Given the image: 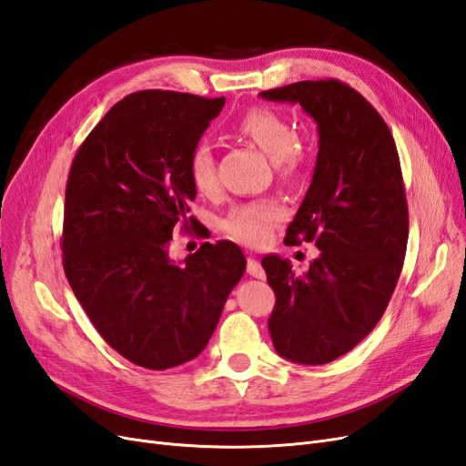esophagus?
I'll return each mask as SVG.
<instances>
[{"instance_id": "esophagus-1", "label": "esophagus", "mask_w": 466, "mask_h": 466, "mask_svg": "<svg viewBox=\"0 0 466 466\" xmlns=\"http://www.w3.org/2000/svg\"><path fill=\"white\" fill-rule=\"evenodd\" d=\"M247 272H248L252 278H258V279H264V278H266V272H264L262 264H260L258 260H255V258H248V260H247Z\"/></svg>"}]
</instances>
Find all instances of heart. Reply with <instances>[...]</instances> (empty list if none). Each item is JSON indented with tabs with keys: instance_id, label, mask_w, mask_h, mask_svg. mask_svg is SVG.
Here are the masks:
<instances>
[{
	"instance_id": "heart-1",
	"label": "heart",
	"mask_w": 466,
	"mask_h": 466,
	"mask_svg": "<svg viewBox=\"0 0 466 466\" xmlns=\"http://www.w3.org/2000/svg\"><path fill=\"white\" fill-rule=\"evenodd\" d=\"M237 134L255 142L276 163L278 171L289 177L301 165V151L291 124L266 106H252L235 122ZM188 175L198 192H214L218 187L216 157L209 144H196L188 157ZM281 219V208L272 202H248L235 206L221 228L231 238L250 247L266 243L274 223Z\"/></svg>"
}]
</instances>
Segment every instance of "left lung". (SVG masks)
<instances>
[{
    "label": "left lung",
    "instance_id": "obj_1",
    "mask_svg": "<svg viewBox=\"0 0 466 466\" xmlns=\"http://www.w3.org/2000/svg\"><path fill=\"white\" fill-rule=\"evenodd\" d=\"M260 96L301 105L317 122L315 173L284 241L315 243L319 258L305 274L278 255L262 268L276 293L268 319L276 351L322 365L375 329L397 288L408 241L399 153L379 112L342 81H299Z\"/></svg>",
    "mask_w": 466,
    "mask_h": 466
}]
</instances>
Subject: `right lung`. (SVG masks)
<instances>
[{"instance_id": "1", "label": "right lung", "mask_w": 466, "mask_h": 466, "mask_svg": "<svg viewBox=\"0 0 466 466\" xmlns=\"http://www.w3.org/2000/svg\"><path fill=\"white\" fill-rule=\"evenodd\" d=\"M223 105V96L132 93L95 126L69 168L66 278L106 344L139 368L200 356L245 274L231 241L204 243L182 262L168 257L173 229L196 225L190 151Z\"/></svg>"}]
</instances>
